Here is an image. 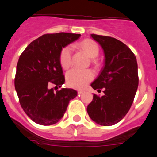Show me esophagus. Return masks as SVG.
I'll use <instances>...</instances> for the list:
<instances>
[{
    "label": "esophagus",
    "instance_id": "obj_1",
    "mask_svg": "<svg viewBox=\"0 0 157 157\" xmlns=\"http://www.w3.org/2000/svg\"><path fill=\"white\" fill-rule=\"evenodd\" d=\"M83 92H84V91H82V90H79V91H78V94H79V95H80V94H83Z\"/></svg>",
    "mask_w": 157,
    "mask_h": 157
}]
</instances>
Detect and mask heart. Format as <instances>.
Wrapping results in <instances>:
<instances>
[{
    "mask_svg": "<svg viewBox=\"0 0 157 157\" xmlns=\"http://www.w3.org/2000/svg\"><path fill=\"white\" fill-rule=\"evenodd\" d=\"M79 46L85 52V53L91 59L96 58L99 54V47L95 42L91 40H85L79 43ZM72 48L71 46H66L61 50L59 54V63L65 69H69L72 63ZM93 63L97 66L96 60H93ZM66 82L68 85L74 88H83L88 82L94 78V74L90 69H72L66 73Z\"/></svg>",
    "mask_w": 157,
    "mask_h": 157,
    "instance_id": "heart-1",
    "label": "heart"
}]
</instances>
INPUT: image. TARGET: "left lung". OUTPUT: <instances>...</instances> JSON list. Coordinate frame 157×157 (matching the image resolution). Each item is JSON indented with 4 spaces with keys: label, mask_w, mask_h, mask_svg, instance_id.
<instances>
[{
    "label": "left lung",
    "mask_w": 157,
    "mask_h": 157,
    "mask_svg": "<svg viewBox=\"0 0 157 157\" xmlns=\"http://www.w3.org/2000/svg\"><path fill=\"white\" fill-rule=\"evenodd\" d=\"M91 36L105 54V66L91 86L98 91L105 88V94L101 97L94 94L87 111L95 123L111 126L124 117L133 104L139 83L137 63L130 48L120 40L96 34Z\"/></svg>",
    "instance_id": "obj_1"
}]
</instances>
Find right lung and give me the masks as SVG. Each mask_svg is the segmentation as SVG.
I'll list each match as a JSON object with an SVG mask.
<instances>
[{"label": "right lung", "instance_id": "obj_1", "mask_svg": "<svg viewBox=\"0 0 157 157\" xmlns=\"http://www.w3.org/2000/svg\"><path fill=\"white\" fill-rule=\"evenodd\" d=\"M80 34H45L33 40L20 56L15 75V89L24 112L35 123L52 125L64 115L71 99L77 96L72 88L55 92L52 85L65 83L59 54L63 48L75 41Z\"/></svg>", "mask_w": 157, "mask_h": 157}]
</instances>
